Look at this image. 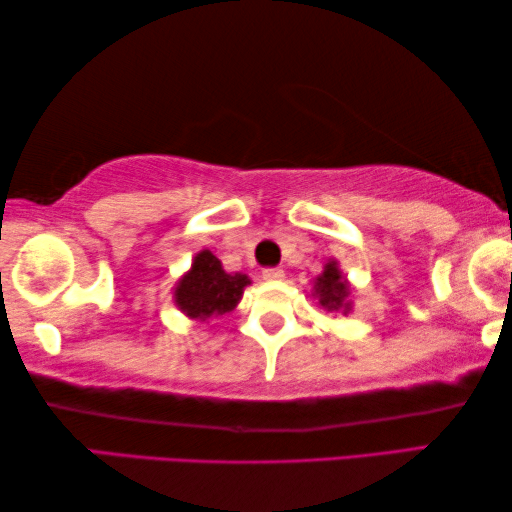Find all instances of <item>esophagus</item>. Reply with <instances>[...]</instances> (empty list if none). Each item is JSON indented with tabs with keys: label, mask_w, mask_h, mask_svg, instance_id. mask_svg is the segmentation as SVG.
Segmentation results:
<instances>
[{
	"label": "esophagus",
	"mask_w": 512,
	"mask_h": 512,
	"mask_svg": "<svg viewBox=\"0 0 512 512\" xmlns=\"http://www.w3.org/2000/svg\"><path fill=\"white\" fill-rule=\"evenodd\" d=\"M263 279L265 281H281L283 279V270H279V267H265Z\"/></svg>",
	"instance_id": "1"
}]
</instances>
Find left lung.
<instances>
[{"instance_id":"8db88e82","label":"left lung","mask_w":512,"mask_h":512,"mask_svg":"<svg viewBox=\"0 0 512 512\" xmlns=\"http://www.w3.org/2000/svg\"><path fill=\"white\" fill-rule=\"evenodd\" d=\"M348 281L341 277V272H338L336 263H327L325 265V272L320 274L316 279V295L320 297V304L325 306L327 311H345L348 313L350 309V302H348Z\"/></svg>"}]
</instances>
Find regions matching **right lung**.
Masks as SVG:
<instances>
[{"label": "right lung", "instance_id": "add662e5", "mask_svg": "<svg viewBox=\"0 0 512 512\" xmlns=\"http://www.w3.org/2000/svg\"><path fill=\"white\" fill-rule=\"evenodd\" d=\"M247 283L249 279L245 274L224 272L219 258L206 249L196 254L192 270L180 279L176 288V304L180 311L196 320L224 316L240 302Z\"/></svg>", "mask_w": 512, "mask_h": 512}]
</instances>
